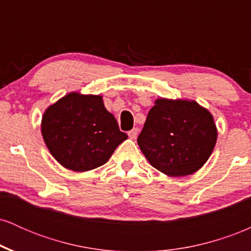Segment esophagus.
<instances>
[{"instance_id":"1","label":"esophagus","mask_w":251,"mask_h":251,"mask_svg":"<svg viewBox=\"0 0 251 251\" xmlns=\"http://www.w3.org/2000/svg\"><path fill=\"white\" fill-rule=\"evenodd\" d=\"M128 137L131 138V139H135V138H137V135H138V128H133V129H131V131H128Z\"/></svg>"}]
</instances>
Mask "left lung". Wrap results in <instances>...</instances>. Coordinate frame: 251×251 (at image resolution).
I'll use <instances>...</instances> for the list:
<instances>
[{"label": "left lung", "mask_w": 251, "mask_h": 251, "mask_svg": "<svg viewBox=\"0 0 251 251\" xmlns=\"http://www.w3.org/2000/svg\"><path fill=\"white\" fill-rule=\"evenodd\" d=\"M216 140L217 127L208 109L195 100L159 98L137 142L154 169L169 177H184L206 163Z\"/></svg>", "instance_id": "left-lung-1"}]
</instances>
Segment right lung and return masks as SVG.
Returning <instances> with one entry per match:
<instances>
[{
  "label": "right lung",
  "mask_w": 251,
  "mask_h": 251,
  "mask_svg": "<svg viewBox=\"0 0 251 251\" xmlns=\"http://www.w3.org/2000/svg\"><path fill=\"white\" fill-rule=\"evenodd\" d=\"M41 133L50 154L63 168L85 172L107 163L127 139L101 96L71 92L45 111Z\"/></svg>",
  "instance_id": "obj_1"
}]
</instances>
